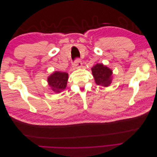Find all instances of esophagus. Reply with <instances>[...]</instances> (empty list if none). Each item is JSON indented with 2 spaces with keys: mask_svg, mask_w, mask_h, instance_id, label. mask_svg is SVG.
Wrapping results in <instances>:
<instances>
[{
  "mask_svg": "<svg viewBox=\"0 0 157 157\" xmlns=\"http://www.w3.org/2000/svg\"><path fill=\"white\" fill-rule=\"evenodd\" d=\"M82 61H80L79 59H77L75 60V63H74V64L73 65V69H78L80 67H82Z\"/></svg>",
  "mask_w": 157,
  "mask_h": 157,
  "instance_id": "34e87169",
  "label": "esophagus"
}]
</instances>
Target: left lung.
<instances>
[{
    "instance_id": "left-lung-1",
    "label": "left lung",
    "mask_w": 157,
    "mask_h": 157,
    "mask_svg": "<svg viewBox=\"0 0 157 157\" xmlns=\"http://www.w3.org/2000/svg\"><path fill=\"white\" fill-rule=\"evenodd\" d=\"M92 72L96 84L107 87L111 83L113 71L107 66L97 63L92 67Z\"/></svg>"
}]
</instances>
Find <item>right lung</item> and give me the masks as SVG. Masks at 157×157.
Masks as SVG:
<instances>
[{"mask_svg": "<svg viewBox=\"0 0 157 157\" xmlns=\"http://www.w3.org/2000/svg\"><path fill=\"white\" fill-rule=\"evenodd\" d=\"M68 73L55 71L48 77V85L56 93H60L67 86Z\"/></svg>", "mask_w": 157, "mask_h": 157, "instance_id": "add662e5", "label": "right lung"}]
</instances>
